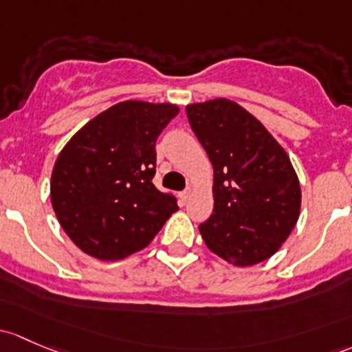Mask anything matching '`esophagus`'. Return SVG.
<instances>
[{
  "instance_id": "obj_1",
  "label": "esophagus",
  "mask_w": 352,
  "mask_h": 352,
  "mask_svg": "<svg viewBox=\"0 0 352 352\" xmlns=\"http://www.w3.org/2000/svg\"><path fill=\"white\" fill-rule=\"evenodd\" d=\"M192 194H194V188H192V187H187L186 190H184L182 194H180V197H182V201H184V202H188V199L192 197Z\"/></svg>"
}]
</instances>
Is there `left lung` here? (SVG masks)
Listing matches in <instances>:
<instances>
[{
    "label": "left lung",
    "instance_id": "obj_1",
    "mask_svg": "<svg viewBox=\"0 0 352 352\" xmlns=\"http://www.w3.org/2000/svg\"><path fill=\"white\" fill-rule=\"evenodd\" d=\"M192 131L214 168L206 246L234 266L268 260L300 216L302 190L287 151L261 121L226 98L187 104Z\"/></svg>",
    "mask_w": 352,
    "mask_h": 352
}]
</instances>
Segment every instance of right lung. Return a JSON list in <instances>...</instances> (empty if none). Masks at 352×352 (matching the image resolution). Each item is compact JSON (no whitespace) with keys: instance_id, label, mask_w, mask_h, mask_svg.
I'll list each match as a JSON object with an SVG mask.
<instances>
[{"instance_id":"1","label":"right lung","mask_w":352,"mask_h":352,"mask_svg":"<svg viewBox=\"0 0 352 352\" xmlns=\"http://www.w3.org/2000/svg\"><path fill=\"white\" fill-rule=\"evenodd\" d=\"M180 108L123 101L84 124L55 160L50 201L65 234L92 258L118 261L150 244L179 209L157 190L158 135Z\"/></svg>"}]
</instances>
